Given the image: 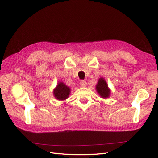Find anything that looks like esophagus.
<instances>
[{
  "label": "esophagus",
  "instance_id": "34e87169",
  "mask_svg": "<svg viewBox=\"0 0 158 158\" xmlns=\"http://www.w3.org/2000/svg\"><path fill=\"white\" fill-rule=\"evenodd\" d=\"M80 85H82V87H85L87 85V82H85V81H84V80H82L80 82Z\"/></svg>",
  "mask_w": 158,
  "mask_h": 158
}]
</instances>
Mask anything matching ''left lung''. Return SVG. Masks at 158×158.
<instances>
[{
	"instance_id": "obj_1",
	"label": "left lung",
	"mask_w": 158,
	"mask_h": 158,
	"mask_svg": "<svg viewBox=\"0 0 158 158\" xmlns=\"http://www.w3.org/2000/svg\"><path fill=\"white\" fill-rule=\"evenodd\" d=\"M95 89H96L99 96L103 99L108 98L111 92V89L108 87L106 80L102 77L98 80V83L95 85Z\"/></svg>"
}]
</instances>
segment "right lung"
Returning a JSON list of instances; mask_svg holds the SVG:
<instances>
[{
	"instance_id": "obj_1",
	"label": "right lung",
	"mask_w": 158,
	"mask_h": 158,
	"mask_svg": "<svg viewBox=\"0 0 158 158\" xmlns=\"http://www.w3.org/2000/svg\"><path fill=\"white\" fill-rule=\"evenodd\" d=\"M71 89L67 86L63 82H59L57 83L56 86L53 89V95L55 99L59 101H64L66 99H68L70 94Z\"/></svg>"
}]
</instances>
